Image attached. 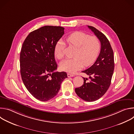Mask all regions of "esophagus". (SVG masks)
I'll return each mask as SVG.
<instances>
[{
    "instance_id": "34e87169",
    "label": "esophagus",
    "mask_w": 134,
    "mask_h": 134,
    "mask_svg": "<svg viewBox=\"0 0 134 134\" xmlns=\"http://www.w3.org/2000/svg\"><path fill=\"white\" fill-rule=\"evenodd\" d=\"M67 76H68V77H73V76H74V75L73 74L68 73L67 74Z\"/></svg>"
}]
</instances>
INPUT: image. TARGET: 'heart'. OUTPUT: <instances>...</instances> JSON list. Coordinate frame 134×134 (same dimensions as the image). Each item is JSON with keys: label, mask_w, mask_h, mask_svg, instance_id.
Wrapping results in <instances>:
<instances>
[{"label": "heart", "mask_w": 134, "mask_h": 134, "mask_svg": "<svg viewBox=\"0 0 134 134\" xmlns=\"http://www.w3.org/2000/svg\"><path fill=\"white\" fill-rule=\"evenodd\" d=\"M67 43L77 48L75 58L66 59L61 62L60 67L62 70L70 73H74L84 66L88 67L94 63L99 56L101 43L96 36H90L88 34L81 31L75 32L66 39ZM65 44L59 41L54 47V55L57 59H62L64 56Z\"/></svg>", "instance_id": "b5f03b06"}]
</instances>
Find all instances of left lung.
Listing matches in <instances>:
<instances>
[{"label": "left lung", "instance_id": "1", "mask_svg": "<svg viewBox=\"0 0 134 134\" xmlns=\"http://www.w3.org/2000/svg\"><path fill=\"white\" fill-rule=\"evenodd\" d=\"M88 27L97 36L101 42V50L94 64L82 71L89 76V79L83 77L84 84L75 88V92L82 99L87 102L95 101L106 93L111 81L114 63L113 51L105 35L96 28Z\"/></svg>", "mask_w": 134, "mask_h": 134}]
</instances>
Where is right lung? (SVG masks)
<instances>
[{"instance_id":"right-lung-1","label":"right lung","mask_w":134,"mask_h":134,"mask_svg":"<svg viewBox=\"0 0 134 134\" xmlns=\"http://www.w3.org/2000/svg\"><path fill=\"white\" fill-rule=\"evenodd\" d=\"M64 34L62 26H44L26 37L20 53V72L28 91L36 99L47 101L58 93L66 72L54 71V47Z\"/></svg>"}]
</instances>
